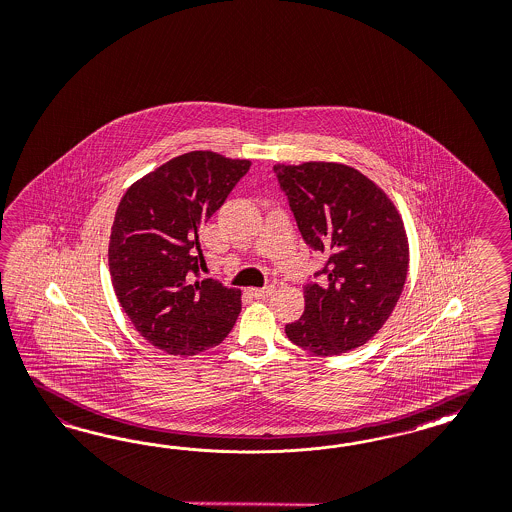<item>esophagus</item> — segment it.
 <instances>
[{"instance_id": "esophagus-1", "label": "esophagus", "mask_w": 512, "mask_h": 512, "mask_svg": "<svg viewBox=\"0 0 512 512\" xmlns=\"http://www.w3.org/2000/svg\"><path fill=\"white\" fill-rule=\"evenodd\" d=\"M272 291H274V287H272V285L263 287V289H259V287H251V289H249V293H251L255 299H265L268 295H272Z\"/></svg>"}]
</instances>
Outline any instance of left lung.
<instances>
[{"instance_id":"obj_1","label":"left lung","mask_w":512,"mask_h":512,"mask_svg":"<svg viewBox=\"0 0 512 512\" xmlns=\"http://www.w3.org/2000/svg\"><path fill=\"white\" fill-rule=\"evenodd\" d=\"M300 234L327 255L321 283L304 287V314L285 335L316 355L367 344L393 314L408 274L403 217L372 179L348 164H276Z\"/></svg>"}]
</instances>
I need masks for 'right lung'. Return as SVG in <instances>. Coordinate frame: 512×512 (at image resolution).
<instances>
[{
    "label": "right lung",
    "instance_id": "add662e5",
    "mask_svg": "<svg viewBox=\"0 0 512 512\" xmlns=\"http://www.w3.org/2000/svg\"><path fill=\"white\" fill-rule=\"evenodd\" d=\"M249 166L251 160L191 151L134 181L119 202L107 251L111 283L136 331L162 352H206L238 319L240 289L191 278L206 265L200 232Z\"/></svg>",
    "mask_w": 512,
    "mask_h": 512
}]
</instances>
